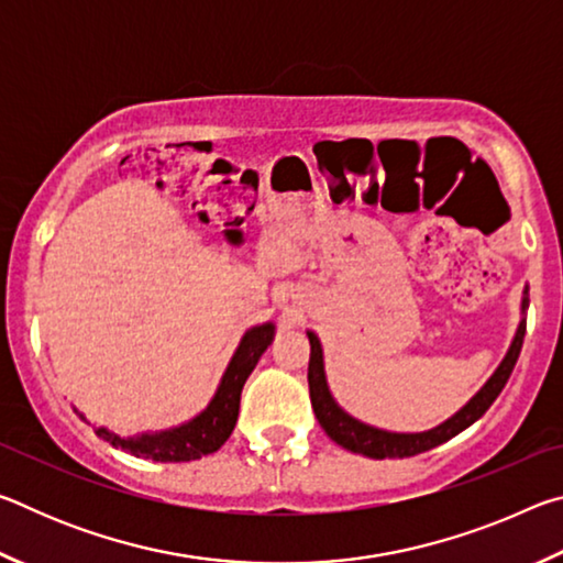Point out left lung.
Returning <instances> with one entry per match:
<instances>
[{"label":"left lung","mask_w":563,"mask_h":563,"mask_svg":"<svg viewBox=\"0 0 563 563\" xmlns=\"http://www.w3.org/2000/svg\"><path fill=\"white\" fill-rule=\"evenodd\" d=\"M527 308H529V288H523L521 312H527ZM523 332H527V320L521 318L507 357H504L501 365L494 369V375L487 379V385H484L479 393H476L470 402L460 409V412L452 415L446 422L437 424L434 430L412 432V434L377 430V427H369L365 422H360V419L350 417L330 395V387L325 379V362H322V345L316 332H308V340H310L308 385H310L312 409H316L318 422L332 442L345 446L347 452L369 456V460H402V456H415L427 450H434V446L452 440V437H456L460 432H464L466 427L474 424L476 419L492 407L494 399L499 397L504 385H507L514 365H517L519 360V352L523 345Z\"/></svg>","instance_id":"left-lung-1"}]
</instances>
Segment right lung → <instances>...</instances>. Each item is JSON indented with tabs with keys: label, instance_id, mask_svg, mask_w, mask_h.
<instances>
[{
	"label": "right lung",
	"instance_id": "1",
	"mask_svg": "<svg viewBox=\"0 0 563 563\" xmlns=\"http://www.w3.org/2000/svg\"><path fill=\"white\" fill-rule=\"evenodd\" d=\"M275 325H255L243 335L235 355L228 362V369L218 385L216 395L201 415L190 419V422L174 427L166 432L139 434V437H119L109 432L107 427H97V434L107 440L111 446H121L123 452L133 456H144L154 462H194L206 454L221 450L228 437H231L238 407H241V393L247 375L258 365V360L273 342ZM84 419V415H79Z\"/></svg>",
	"mask_w": 563,
	"mask_h": 563
}]
</instances>
